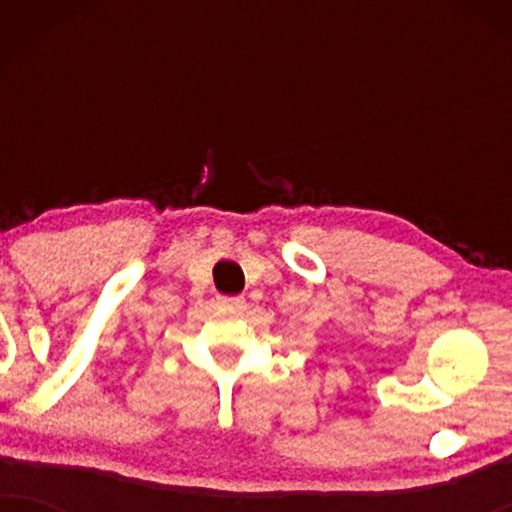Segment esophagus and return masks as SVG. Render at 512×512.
Segmentation results:
<instances>
[{"label": "esophagus", "instance_id": "obj_1", "mask_svg": "<svg viewBox=\"0 0 512 512\" xmlns=\"http://www.w3.org/2000/svg\"><path fill=\"white\" fill-rule=\"evenodd\" d=\"M216 303L221 307H228V310H244V298L242 296H219Z\"/></svg>", "mask_w": 512, "mask_h": 512}]
</instances>
